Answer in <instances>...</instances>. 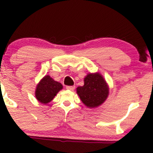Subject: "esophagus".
Returning a JSON list of instances; mask_svg holds the SVG:
<instances>
[{
	"mask_svg": "<svg viewBox=\"0 0 153 153\" xmlns=\"http://www.w3.org/2000/svg\"><path fill=\"white\" fill-rule=\"evenodd\" d=\"M67 89H68V90H74V89H75V86H67Z\"/></svg>",
	"mask_w": 153,
	"mask_h": 153,
	"instance_id": "34e87169",
	"label": "esophagus"
}]
</instances>
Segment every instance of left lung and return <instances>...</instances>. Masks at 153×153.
I'll use <instances>...</instances> for the list:
<instances>
[{"instance_id": "obj_1", "label": "left lung", "mask_w": 153, "mask_h": 153, "mask_svg": "<svg viewBox=\"0 0 153 153\" xmlns=\"http://www.w3.org/2000/svg\"><path fill=\"white\" fill-rule=\"evenodd\" d=\"M77 93L86 106L93 108L101 105L106 99L109 88L99 73H90L84 78V85L77 88Z\"/></svg>"}]
</instances>
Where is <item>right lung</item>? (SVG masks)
Returning a JSON list of instances; mask_svg holds the SVG:
<instances>
[{
  "instance_id": "obj_1",
  "label": "right lung",
  "mask_w": 153,
  "mask_h": 153,
  "mask_svg": "<svg viewBox=\"0 0 153 153\" xmlns=\"http://www.w3.org/2000/svg\"><path fill=\"white\" fill-rule=\"evenodd\" d=\"M62 88L61 83L55 81L49 75H46L37 86L35 97L41 103L47 104L53 99Z\"/></svg>"
}]
</instances>
